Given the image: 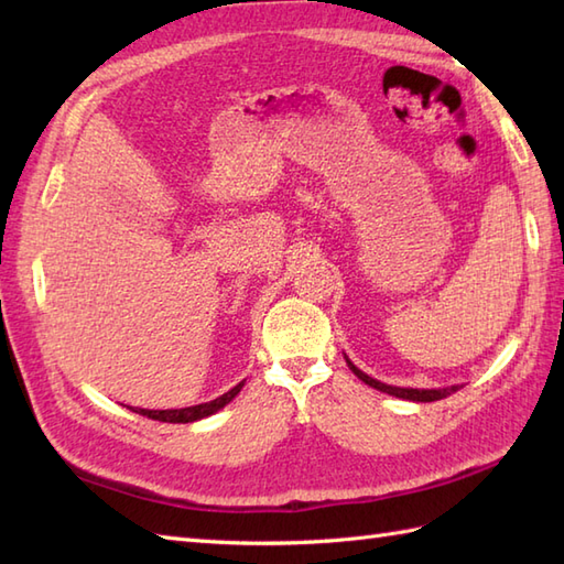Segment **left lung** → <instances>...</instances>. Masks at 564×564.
Returning <instances> with one entry per match:
<instances>
[{
	"instance_id": "left-lung-1",
	"label": "left lung",
	"mask_w": 564,
	"mask_h": 564,
	"mask_svg": "<svg viewBox=\"0 0 564 564\" xmlns=\"http://www.w3.org/2000/svg\"><path fill=\"white\" fill-rule=\"evenodd\" d=\"M346 364H349V368L354 370V376H358V380H364L366 386H370V388H376V390H380V392H388V394H392V398H402V400H412V402H436V400H443V398H448L451 392H455L458 390V386H451V388H438V390H416V388H394V386H386V382H380V380H376V378H370V376H366L364 370H358L349 358H346Z\"/></svg>"
}]
</instances>
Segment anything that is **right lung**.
<instances>
[{
    "mask_svg": "<svg viewBox=\"0 0 564 564\" xmlns=\"http://www.w3.org/2000/svg\"><path fill=\"white\" fill-rule=\"evenodd\" d=\"M245 382H239V386H235L232 390H227L225 394H220V398H215L210 402H203V404H196V406H184V410H162V412H154V410H135L138 414L142 416H150V419H158V422H170V424H188V422H198V419L203 416H210L218 410H223V406L227 402L235 400V394L242 390Z\"/></svg>",
    "mask_w": 564,
    "mask_h": 564,
    "instance_id": "obj_1",
    "label": "right lung"
}]
</instances>
